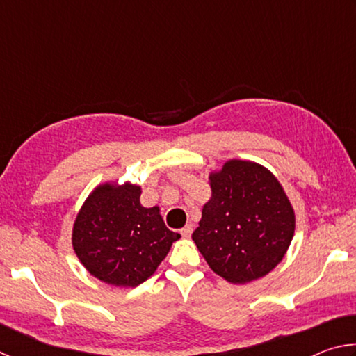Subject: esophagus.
Wrapping results in <instances>:
<instances>
[{
    "label": "esophagus",
    "instance_id": "obj_1",
    "mask_svg": "<svg viewBox=\"0 0 356 356\" xmlns=\"http://www.w3.org/2000/svg\"><path fill=\"white\" fill-rule=\"evenodd\" d=\"M191 232H193V226L191 225H186V226H184L182 229H180V234H182L184 238H188L191 236Z\"/></svg>",
    "mask_w": 356,
    "mask_h": 356
}]
</instances>
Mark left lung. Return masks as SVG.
Instances as JSON below:
<instances>
[{
	"label": "left lung",
	"mask_w": 356,
	"mask_h": 356,
	"mask_svg": "<svg viewBox=\"0 0 356 356\" xmlns=\"http://www.w3.org/2000/svg\"><path fill=\"white\" fill-rule=\"evenodd\" d=\"M212 196L204 204L193 242L209 267L232 284L268 275L291 246L295 212L275 174L232 159L209 172Z\"/></svg>",
	"instance_id": "1"
}]
</instances>
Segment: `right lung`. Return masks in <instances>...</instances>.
I'll return each instance as SVG.
<instances>
[{
    "instance_id": "right-lung-1",
    "label": "right lung",
    "mask_w": 356,
    "mask_h": 356,
    "mask_svg": "<svg viewBox=\"0 0 356 356\" xmlns=\"http://www.w3.org/2000/svg\"><path fill=\"white\" fill-rule=\"evenodd\" d=\"M141 186L108 180L89 193L72 227V246L94 278L136 287L155 273L180 238L166 227L160 207H144Z\"/></svg>"
}]
</instances>
